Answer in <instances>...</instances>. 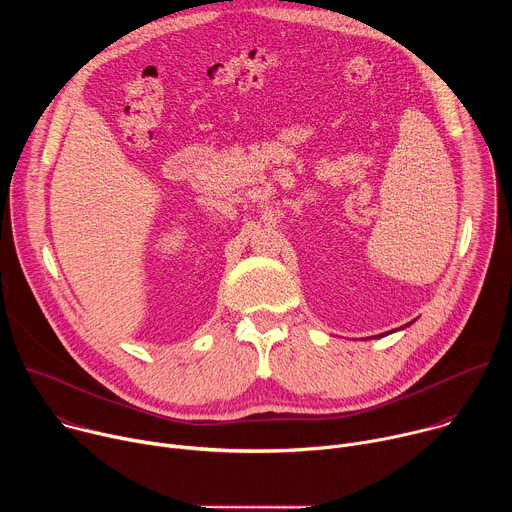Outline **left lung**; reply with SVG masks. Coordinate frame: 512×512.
Wrapping results in <instances>:
<instances>
[{"label":"left lung","instance_id":"left-lung-1","mask_svg":"<svg viewBox=\"0 0 512 512\" xmlns=\"http://www.w3.org/2000/svg\"><path fill=\"white\" fill-rule=\"evenodd\" d=\"M405 326H409V324H405ZM401 328H403V326H401ZM379 336H385V334H379ZM375 338H377V336H375Z\"/></svg>","mask_w":512,"mask_h":512}]
</instances>
